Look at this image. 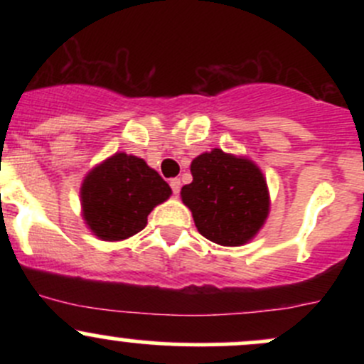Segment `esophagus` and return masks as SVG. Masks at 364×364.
<instances>
[{"instance_id": "34e87169", "label": "esophagus", "mask_w": 364, "mask_h": 364, "mask_svg": "<svg viewBox=\"0 0 364 364\" xmlns=\"http://www.w3.org/2000/svg\"><path fill=\"white\" fill-rule=\"evenodd\" d=\"M171 188H172V193H174V196H178L179 190H181V181H179L178 178L171 179Z\"/></svg>"}]
</instances>
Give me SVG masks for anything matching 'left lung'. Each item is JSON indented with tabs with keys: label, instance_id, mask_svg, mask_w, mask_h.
<instances>
[{
	"label": "left lung",
	"instance_id": "obj_1",
	"mask_svg": "<svg viewBox=\"0 0 364 364\" xmlns=\"http://www.w3.org/2000/svg\"><path fill=\"white\" fill-rule=\"evenodd\" d=\"M192 183L181 188L197 230L222 247H241L262 229L269 213L266 178L252 160L213 149L193 159Z\"/></svg>",
	"mask_w": 364,
	"mask_h": 364
}]
</instances>
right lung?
I'll list each match as a JSON object with an SVG mask.
<instances>
[{"mask_svg":"<svg viewBox=\"0 0 364 364\" xmlns=\"http://www.w3.org/2000/svg\"><path fill=\"white\" fill-rule=\"evenodd\" d=\"M171 193V186L144 160L116 153L84 178L82 218L100 240H127L144 229L153 208Z\"/></svg>","mask_w":364,"mask_h":364,"instance_id":"right-lung-1","label":"right lung"}]
</instances>
